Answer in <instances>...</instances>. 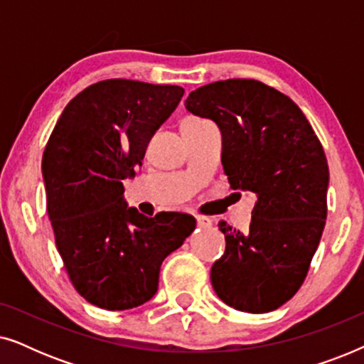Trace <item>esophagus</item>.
<instances>
[{
    "instance_id": "1",
    "label": "esophagus",
    "mask_w": 364,
    "mask_h": 364,
    "mask_svg": "<svg viewBox=\"0 0 364 364\" xmlns=\"http://www.w3.org/2000/svg\"><path fill=\"white\" fill-rule=\"evenodd\" d=\"M196 220H197V225L200 228H207L212 225V220L205 215H196Z\"/></svg>"
}]
</instances>
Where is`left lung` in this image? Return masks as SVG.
<instances>
[{"instance_id":"1","label":"left lung","mask_w":364,"mask_h":364,"mask_svg":"<svg viewBox=\"0 0 364 364\" xmlns=\"http://www.w3.org/2000/svg\"><path fill=\"white\" fill-rule=\"evenodd\" d=\"M186 107L220 127L232 187L257 193L247 232L218 223L227 245L212 265L213 290L238 311L277 310L300 290L325 228L330 172L320 139L287 94L255 79L207 84Z\"/></svg>"}]
</instances>
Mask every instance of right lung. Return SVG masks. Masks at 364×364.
<instances>
[{"label": "right lung", "mask_w": 364, "mask_h": 364, "mask_svg": "<svg viewBox=\"0 0 364 364\" xmlns=\"http://www.w3.org/2000/svg\"><path fill=\"white\" fill-rule=\"evenodd\" d=\"M183 96L181 86L106 79L71 99L43 154L54 240L79 295L104 310L151 300L159 272L196 228L187 213L146 217L127 207L122 181Z\"/></svg>", "instance_id": "obj_1"}]
</instances>
